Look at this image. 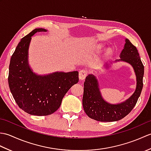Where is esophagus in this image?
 Listing matches in <instances>:
<instances>
[{
    "instance_id": "obj_1",
    "label": "esophagus",
    "mask_w": 151,
    "mask_h": 151,
    "mask_svg": "<svg viewBox=\"0 0 151 151\" xmlns=\"http://www.w3.org/2000/svg\"><path fill=\"white\" fill-rule=\"evenodd\" d=\"M88 75V70L86 69H82L79 71V78L81 81H84Z\"/></svg>"
}]
</instances>
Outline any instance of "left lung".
Here are the masks:
<instances>
[{
	"instance_id": "obj_1",
	"label": "left lung",
	"mask_w": 151,
	"mask_h": 151,
	"mask_svg": "<svg viewBox=\"0 0 151 151\" xmlns=\"http://www.w3.org/2000/svg\"><path fill=\"white\" fill-rule=\"evenodd\" d=\"M124 49L121 53V59L130 63L136 73L137 85L133 95L123 102L111 104L102 97L97 79L93 75L86 76L84 84L82 105L86 114L93 119L101 122L117 121L124 118L132 111L136 104L143 88L144 66L136 47L128 40H125Z\"/></svg>"
}]
</instances>
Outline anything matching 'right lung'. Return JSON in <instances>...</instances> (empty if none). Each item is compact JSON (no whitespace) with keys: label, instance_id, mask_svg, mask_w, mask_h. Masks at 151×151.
<instances>
[{"label":"right lung","instance_id":"right-lung-1","mask_svg":"<svg viewBox=\"0 0 151 151\" xmlns=\"http://www.w3.org/2000/svg\"><path fill=\"white\" fill-rule=\"evenodd\" d=\"M43 28H36L22 37L12 54L9 66V89L19 107L33 115L45 116L60 106L72 86L78 83V72H55L37 75L28 65V51L32 36Z\"/></svg>","mask_w":151,"mask_h":151}]
</instances>
